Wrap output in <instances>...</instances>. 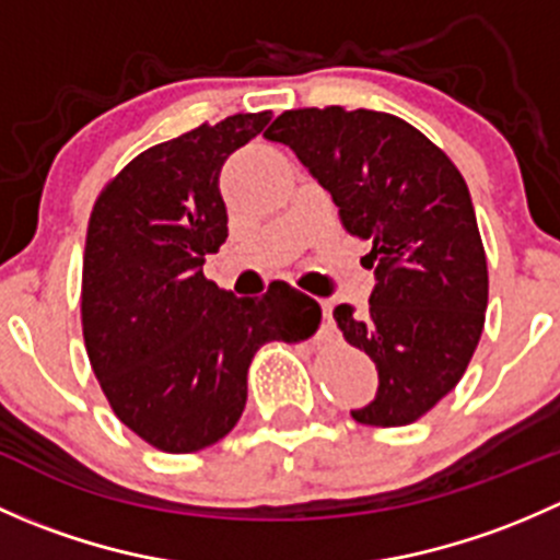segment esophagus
I'll return each mask as SVG.
<instances>
[{"mask_svg":"<svg viewBox=\"0 0 560 560\" xmlns=\"http://www.w3.org/2000/svg\"><path fill=\"white\" fill-rule=\"evenodd\" d=\"M319 306H322V316H325V332H327V327H330V303L319 301Z\"/></svg>","mask_w":560,"mask_h":560,"instance_id":"1","label":"esophagus"}]
</instances>
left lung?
<instances>
[{"label":"left lung","mask_w":560,"mask_h":560,"mask_svg":"<svg viewBox=\"0 0 560 560\" xmlns=\"http://www.w3.org/2000/svg\"><path fill=\"white\" fill-rule=\"evenodd\" d=\"M265 138L290 145L330 191L343 228L371 241L369 308L332 312L380 371L376 398L352 417L380 428L420 420L466 374L488 308L466 180L420 129L380 110H287Z\"/></svg>","instance_id":"left-lung-1"}]
</instances>
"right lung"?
I'll use <instances>...</instances> for the list:
<instances>
[{"label":"right lung","instance_id":"obj_1","mask_svg":"<svg viewBox=\"0 0 560 560\" xmlns=\"http://www.w3.org/2000/svg\"><path fill=\"white\" fill-rule=\"evenodd\" d=\"M270 113L202 124L135 156L100 195L83 254L81 319L89 363L118 420L162 453L228 436L246 374L268 341H303L319 306L287 281L259 301L202 276L228 238L219 171Z\"/></svg>","mask_w":560,"mask_h":560}]
</instances>
